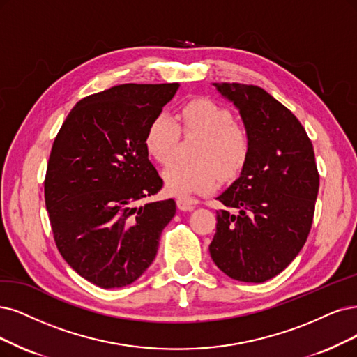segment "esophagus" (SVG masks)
<instances>
[{
	"mask_svg": "<svg viewBox=\"0 0 357 357\" xmlns=\"http://www.w3.org/2000/svg\"><path fill=\"white\" fill-rule=\"evenodd\" d=\"M176 204H178L179 210H192L197 206L195 202L185 199V197H179V199L176 200Z\"/></svg>",
	"mask_w": 357,
	"mask_h": 357,
	"instance_id": "obj_1",
	"label": "esophagus"
}]
</instances>
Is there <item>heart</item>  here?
<instances>
[{"instance_id": "heart-1", "label": "heart", "mask_w": 357, "mask_h": 357, "mask_svg": "<svg viewBox=\"0 0 357 357\" xmlns=\"http://www.w3.org/2000/svg\"><path fill=\"white\" fill-rule=\"evenodd\" d=\"M175 119L166 112L153 116L144 135L145 150L158 163L174 157L179 134L200 137L195 162H174L163 170L169 192L187 197L215 191L227 178L243 169L250 153L247 130L235 123L234 113L212 98H192L183 102Z\"/></svg>"}]
</instances>
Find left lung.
Here are the masks:
<instances>
[{
  "mask_svg": "<svg viewBox=\"0 0 357 357\" xmlns=\"http://www.w3.org/2000/svg\"><path fill=\"white\" fill-rule=\"evenodd\" d=\"M213 85L240 110L250 153L240 178L218 197L228 208L216 212L210 256L232 280L265 282L309 236L319 191L313 145L298 119L263 88Z\"/></svg>",
  "mask_w": 357,
  "mask_h": 357,
  "instance_id": "obj_1",
  "label": "left lung"
}]
</instances>
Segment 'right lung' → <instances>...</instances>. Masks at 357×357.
<instances>
[{"label": "right lung", "instance_id": "obj_1", "mask_svg": "<svg viewBox=\"0 0 357 357\" xmlns=\"http://www.w3.org/2000/svg\"><path fill=\"white\" fill-rule=\"evenodd\" d=\"M179 84H123L79 101L52 144L44 181L52 235L63 259L101 288L137 281L175 216L169 199L137 206L163 179L144 135Z\"/></svg>", "mask_w": 357, "mask_h": 357}]
</instances>
